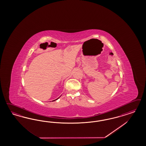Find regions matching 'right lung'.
Segmentation results:
<instances>
[{
  "mask_svg": "<svg viewBox=\"0 0 146 146\" xmlns=\"http://www.w3.org/2000/svg\"><path fill=\"white\" fill-rule=\"evenodd\" d=\"M59 98H58L57 99H56V100H53V101H56V100H58Z\"/></svg>",
  "mask_w": 146,
  "mask_h": 146,
  "instance_id": "obj_1",
  "label": "right lung"
}]
</instances>
